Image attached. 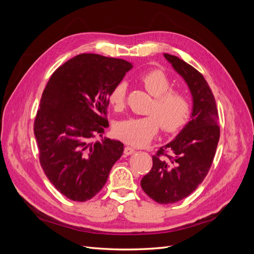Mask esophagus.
Wrapping results in <instances>:
<instances>
[{
    "label": "esophagus",
    "mask_w": 254,
    "mask_h": 254,
    "mask_svg": "<svg viewBox=\"0 0 254 254\" xmlns=\"http://www.w3.org/2000/svg\"><path fill=\"white\" fill-rule=\"evenodd\" d=\"M134 152H135V149L132 148V147H130V146H126L125 149H124V153L126 156L132 155V153H134Z\"/></svg>",
    "instance_id": "1"
}]
</instances>
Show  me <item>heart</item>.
I'll use <instances>...</instances> for the list:
<instances>
[{"mask_svg": "<svg viewBox=\"0 0 254 254\" xmlns=\"http://www.w3.org/2000/svg\"><path fill=\"white\" fill-rule=\"evenodd\" d=\"M140 81L145 90L155 97L148 109L151 115L143 118H129L119 122L115 126V134L125 143L132 146H144L149 143L159 130L175 132L188 122L190 104L186 93L178 90H170L171 81L161 70H152L143 74ZM127 83L122 81L109 94V103L115 110L124 108Z\"/></svg>", "mask_w": 254, "mask_h": 254, "instance_id": "1", "label": "heart"}]
</instances>
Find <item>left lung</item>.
Wrapping results in <instances>:
<instances>
[{"label":"left lung","instance_id":"8db88e82","mask_svg":"<svg viewBox=\"0 0 254 254\" xmlns=\"http://www.w3.org/2000/svg\"><path fill=\"white\" fill-rule=\"evenodd\" d=\"M163 55L188 84L193 101L190 122L152 156L151 170L141 180L146 194L167 204L187 198L203 181L213 162L220 130L216 103L203 76L179 57Z\"/></svg>","mask_w":254,"mask_h":254}]
</instances>
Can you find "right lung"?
<instances>
[{
	"label": "right lung",
	"instance_id": "obj_1",
	"mask_svg": "<svg viewBox=\"0 0 254 254\" xmlns=\"http://www.w3.org/2000/svg\"><path fill=\"white\" fill-rule=\"evenodd\" d=\"M132 64L80 54L53 73L37 112L34 133L40 163L51 183L73 201H87L106 184L124 144L93 141L109 126V94Z\"/></svg>",
	"mask_w": 254,
	"mask_h": 254
}]
</instances>
